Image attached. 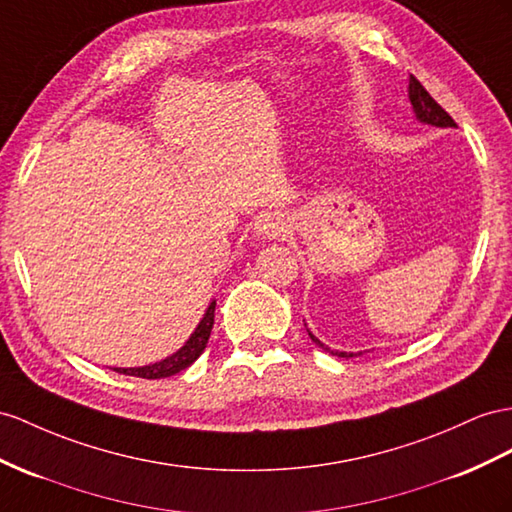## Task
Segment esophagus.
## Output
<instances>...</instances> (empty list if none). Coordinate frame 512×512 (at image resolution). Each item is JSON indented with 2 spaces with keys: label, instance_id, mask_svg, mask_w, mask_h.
<instances>
[{
  "label": "esophagus",
  "instance_id": "obj_1",
  "mask_svg": "<svg viewBox=\"0 0 512 512\" xmlns=\"http://www.w3.org/2000/svg\"><path fill=\"white\" fill-rule=\"evenodd\" d=\"M255 231L261 238L279 240L287 233V222L279 214H264L255 222Z\"/></svg>",
  "mask_w": 512,
  "mask_h": 512
}]
</instances>
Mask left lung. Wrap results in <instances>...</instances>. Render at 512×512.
<instances>
[{
    "label": "left lung",
    "instance_id": "left-lung-1",
    "mask_svg": "<svg viewBox=\"0 0 512 512\" xmlns=\"http://www.w3.org/2000/svg\"><path fill=\"white\" fill-rule=\"evenodd\" d=\"M409 99H411V103H413V110H415L419 121H424V123H428V125H437V127H456L452 116H450L448 112H445L435 99L430 97L428 90L422 86V82H419L415 75H411V82H409ZM309 337H311L313 342H316L318 346H322L324 350L333 352L331 348H326L324 344H320L318 339L313 337L311 333H309ZM333 355H337V357H348V352H333ZM350 357H355V355H350Z\"/></svg>",
    "mask_w": 512,
    "mask_h": 512
}]
</instances>
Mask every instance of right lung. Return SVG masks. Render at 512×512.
I'll list each match as a JSON object with an SVG mask.
<instances>
[{"mask_svg":"<svg viewBox=\"0 0 512 512\" xmlns=\"http://www.w3.org/2000/svg\"><path fill=\"white\" fill-rule=\"evenodd\" d=\"M214 309H216V303L209 305L201 324L196 326V331L192 333L186 346L177 350L173 357H168V359H164L160 363H153V365H144V368H114V372L127 374V376H138V378H166V376H173V374H179L181 370H186L188 365H192L196 359L201 357V352L207 346L209 333H212V326H214Z\"/></svg>","mask_w":512,"mask_h":512,"instance_id":"right-lung-1","label":"right lung"}]
</instances>
